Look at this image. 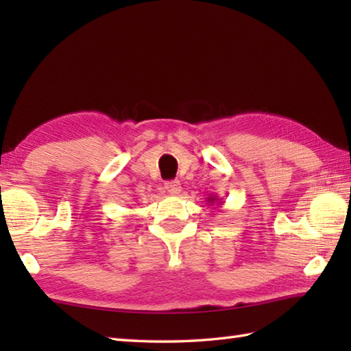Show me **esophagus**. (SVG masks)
I'll return each mask as SVG.
<instances>
[{"instance_id": "obj_1", "label": "esophagus", "mask_w": 351, "mask_h": 351, "mask_svg": "<svg viewBox=\"0 0 351 351\" xmlns=\"http://www.w3.org/2000/svg\"><path fill=\"white\" fill-rule=\"evenodd\" d=\"M164 189H166L170 195H180L182 190L180 181H169V182H166V185H164Z\"/></svg>"}]
</instances>
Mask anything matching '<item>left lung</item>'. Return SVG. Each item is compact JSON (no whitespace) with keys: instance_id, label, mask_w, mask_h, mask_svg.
I'll list each match as a JSON object with an SVG mask.
<instances>
[{"instance_id":"1","label":"left lung","mask_w":351,"mask_h":351,"mask_svg":"<svg viewBox=\"0 0 351 351\" xmlns=\"http://www.w3.org/2000/svg\"><path fill=\"white\" fill-rule=\"evenodd\" d=\"M206 202H208V204H211V205H213V204H215V202H217V205H221V204H223L221 200H220L217 196H210V197L206 199Z\"/></svg>"}]
</instances>
